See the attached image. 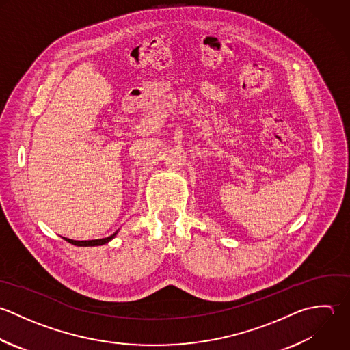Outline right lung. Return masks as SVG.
I'll list each match as a JSON object with an SVG mask.
<instances>
[{
	"label": "right lung",
	"instance_id": "obj_1",
	"mask_svg": "<svg viewBox=\"0 0 350 350\" xmlns=\"http://www.w3.org/2000/svg\"><path fill=\"white\" fill-rule=\"evenodd\" d=\"M117 234V232L116 233H113L111 236H109V237H105V239H98V240H85V241H76V240H70V239H66V237H62L65 241H68V243H70V244H73V245H77V247H95V245H103V244H106V243H109L111 239H114V236Z\"/></svg>",
	"mask_w": 350,
	"mask_h": 350
}]
</instances>
